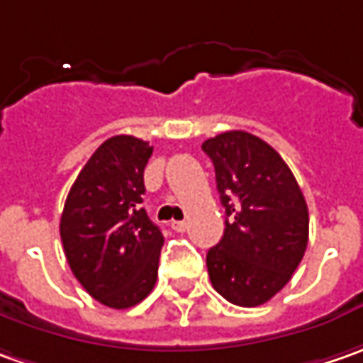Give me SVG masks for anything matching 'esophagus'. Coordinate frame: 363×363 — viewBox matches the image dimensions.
Returning <instances> with one entry per match:
<instances>
[{
    "instance_id": "34e87169",
    "label": "esophagus",
    "mask_w": 363,
    "mask_h": 363,
    "mask_svg": "<svg viewBox=\"0 0 363 363\" xmlns=\"http://www.w3.org/2000/svg\"><path fill=\"white\" fill-rule=\"evenodd\" d=\"M170 228L174 229L177 233H182V231H186V221H172Z\"/></svg>"
}]
</instances>
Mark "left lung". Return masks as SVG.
Wrapping results in <instances>:
<instances>
[{"mask_svg":"<svg viewBox=\"0 0 363 363\" xmlns=\"http://www.w3.org/2000/svg\"><path fill=\"white\" fill-rule=\"evenodd\" d=\"M225 207L221 242L207 252L215 291L238 307H258L282 291L308 242V209L280 154L233 130L203 142Z\"/></svg>","mask_w":363,"mask_h":363,"instance_id":"8db88e82","label":"left lung"}]
</instances>
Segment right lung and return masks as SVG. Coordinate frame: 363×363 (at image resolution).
<instances>
[{
	"instance_id": "1",
	"label": "right lung",
	"mask_w": 363,
	"mask_h": 363,
	"mask_svg": "<svg viewBox=\"0 0 363 363\" xmlns=\"http://www.w3.org/2000/svg\"><path fill=\"white\" fill-rule=\"evenodd\" d=\"M148 142L105 140L79 172L60 215V240L72 274L101 305L130 308L156 284L162 231L140 205Z\"/></svg>"
}]
</instances>
